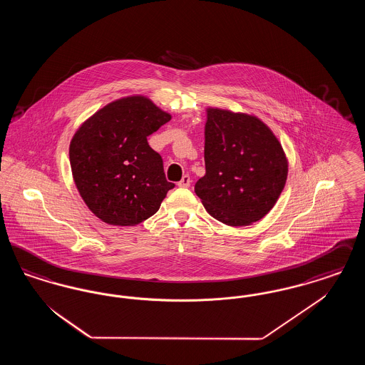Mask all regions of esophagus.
<instances>
[{"instance_id":"obj_1","label":"esophagus","mask_w":365,"mask_h":365,"mask_svg":"<svg viewBox=\"0 0 365 365\" xmlns=\"http://www.w3.org/2000/svg\"><path fill=\"white\" fill-rule=\"evenodd\" d=\"M190 183V176H189V175H183L182 179L178 182V186H179V187H189Z\"/></svg>"}]
</instances>
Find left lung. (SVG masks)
<instances>
[{"mask_svg":"<svg viewBox=\"0 0 365 365\" xmlns=\"http://www.w3.org/2000/svg\"><path fill=\"white\" fill-rule=\"evenodd\" d=\"M205 175L194 191L209 215L227 226H250L278 201L289 163L271 128L259 118L208 108Z\"/></svg>","mask_w":365,"mask_h":365,"instance_id":"1","label":"left lung"}]
</instances>
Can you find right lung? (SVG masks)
<instances>
[{"label":"right lung","mask_w":365,"mask_h":365,"mask_svg":"<svg viewBox=\"0 0 365 365\" xmlns=\"http://www.w3.org/2000/svg\"><path fill=\"white\" fill-rule=\"evenodd\" d=\"M171 115L145 96L112 101L78 128L70 143L73 182L88 209L112 226H137L174 189L148 137Z\"/></svg>","instance_id":"obj_1"}]
</instances>
